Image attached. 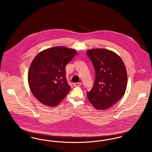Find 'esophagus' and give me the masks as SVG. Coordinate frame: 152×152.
Returning <instances> with one entry per match:
<instances>
[{
    "mask_svg": "<svg viewBox=\"0 0 152 152\" xmlns=\"http://www.w3.org/2000/svg\"><path fill=\"white\" fill-rule=\"evenodd\" d=\"M73 85L76 87H78V86H80L81 85V82H79V83H75L73 84Z\"/></svg>",
    "mask_w": 152,
    "mask_h": 152,
    "instance_id": "34e87169",
    "label": "esophagus"
}]
</instances>
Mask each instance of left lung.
<instances>
[{"label": "left lung", "instance_id": "left-lung-1", "mask_svg": "<svg viewBox=\"0 0 152 152\" xmlns=\"http://www.w3.org/2000/svg\"><path fill=\"white\" fill-rule=\"evenodd\" d=\"M96 72L92 89L87 92L94 108L105 110L119 101L125 92L127 73L121 58L115 52L104 48L87 51Z\"/></svg>", "mask_w": 152, "mask_h": 152}]
</instances>
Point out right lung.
Segmentation results:
<instances>
[{"mask_svg":"<svg viewBox=\"0 0 152 152\" xmlns=\"http://www.w3.org/2000/svg\"><path fill=\"white\" fill-rule=\"evenodd\" d=\"M77 51L64 47H55L39 53L32 60L28 74L30 89L45 105L55 107L71 90L66 79L65 66Z\"/></svg>","mask_w":152,"mask_h":152,"instance_id":"obj_1","label":"right lung"}]
</instances>
